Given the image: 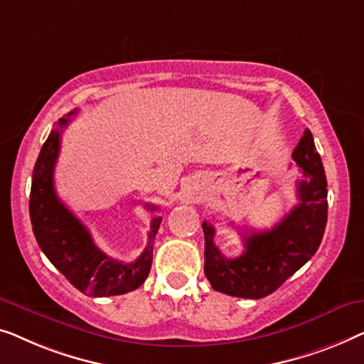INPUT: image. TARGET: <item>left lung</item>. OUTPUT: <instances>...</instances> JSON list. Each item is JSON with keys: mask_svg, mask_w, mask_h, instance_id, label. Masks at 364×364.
Masks as SVG:
<instances>
[{"mask_svg": "<svg viewBox=\"0 0 364 364\" xmlns=\"http://www.w3.org/2000/svg\"><path fill=\"white\" fill-rule=\"evenodd\" d=\"M291 158L301 170L299 204L269 231L244 235V252L229 259L214 244V228L203 223L204 274L214 290L242 299H262L309 262L323 237L328 201L326 176L314 136L305 130Z\"/></svg>", "mask_w": 364, "mask_h": 364, "instance_id": "obj_1", "label": "left lung"}]
</instances>
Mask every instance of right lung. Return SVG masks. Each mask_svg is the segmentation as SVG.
I'll list each match as a JSON object with an SVG mask.
<instances>
[{
	"label": "right lung",
	"instance_id": "1",
	"mask_svg": "<svg viewBox=\"0 0 364 364\" xmlns=\"http://www.w3.org/2000/svg\"><path fill=\"white\" fill-rule=\"evenodd\" d=\"M77 112V110H75ZM70 112L50 130L34 165L31 183L29 216L39 247L65 279L90 296L122 295L140 287L148 277L153 260V240L161 218H153L148 244L133 262H119L94 244L90 232L65 208L54 189V166L60 150V133L70 122ZM156 211V206H148Z\"/></svg>",
	"mask_w": 364,
	"mask_h": 364
}]
</instances>
